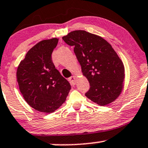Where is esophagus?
I'll use <instances>...</instances> for the list:
<instances>
[{
    "label": "esophagus",
    "mask_w": 148,
    "mask_h": 148,
    "mask_svg": "<svg viewBox=\"0 0 148 148\" xmlns=\"http://www.w3.org/2000/svg\"><path fill=\"white\" fill-rule=\"evenodd\" d=\"M69 80L71 84H73V85H75L76 80H77V77H76V76H73V77L69 78Z\"/></svg>",
    "instance_id": "obj_1"
}]
</instances>
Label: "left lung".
Returning a JSON list of instances; mask_svg holds the SVG:
<instances>
[{
	"mask_svg": "<svg viewBox=\"0 0 148 148\" xmlns=\"http://www.w3.org/2000/svg\"><path fill=\"white\" fill-rule=\"evenodd\" d=\"M62 39L74 46L83 75L90 83L86 96L100 106L113 103L122 92L125 69L112 45L102 37L84 30H75Z\"/></svg>",
	"mask_w": 148,
	"mask_h": 148,
	"instance_id": "obj_1",
	"label": "left lung"
}]
</instances>
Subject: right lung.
<instances>
[{
	"instance_id": "right-lung-1",
	"label": "right lung",
	"mask_w": 148,
	"mask_h": 148,
	"mask_svg": "<svg viewBox=\"0 0 148 148\" xmlns=\"http://www.w3.org/2000/svg\"><path fill=\"white\" fill-rule=\"evenodd\" d=\"M58 40L38 42L27 52L17 69V81L24 100L40 112H54L64 103L71 89L52 60Z\"/></svg>"
}]
</instances>
